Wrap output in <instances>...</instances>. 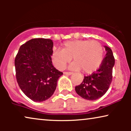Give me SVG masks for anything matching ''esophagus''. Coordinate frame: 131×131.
<instances>
[{
    "mask_svg": "<svg viewBox=\"0 0 131 131\" xmlns=\"http://www.w3.org/2000/svg\"><path fill=\"white\" fill-rule=\"evenodd\" d=\"M64 74L66 75H71L73 74V73L71 72H64Z\"/></svg>",
    "mask_w": 131,
    "mask_h": 131,
    "instance_id": "obj_1",
    "label": "esophagus"
}]
</instances>
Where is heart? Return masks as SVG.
I'll return each mask as SVG.
<instances>
[{
	"mask_svg": "<svg viewBox=\"0 0 131 131\" xmlns=\"http://www.w3.org/2000/svg\"><path fill=\"white\" fill-rule=\"evenodd\" d=\"M70 66L73 70H82L85 73L96 70L103 61L104 49L100 43L95 40H77L66 42L62 49H56L52 54V60L55 67L63 70L71 61Z\"/></svg>",
	"mask_w": 131,
	"mask_h": 131,
	"instance_id": "b5f03b06",
	"label": "heart"
}]
</instances>
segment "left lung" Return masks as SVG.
Instances as JSON below:
<instances>
[{"instance_id": "1", "label": "left lung", "mask_w": 131, "mask_h": 131, "mask_svg": "<svg viewBox=\"0 0 131 131\" xmlns=\"http://www.w3.org/2000/svg\"><path fill=\"white\" fill-rule=\"evenodd\" d=\"M104 47L107 53L99 69L90 76L84 77L82 83L75 87L77 94L85 100L99 99L106 93L112 82L115 60L112 49L107 46Z\"/></svg>"}]
</instances>
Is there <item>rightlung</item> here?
<instances>
[{"instance_id":"right-lung-1","label":"right lung","mask_w":131,"mask_h":131,"mask_svg":"<svg viewBox=\"0 0 131 131\" xmlns=\"http://www.w3.org/2000/svg\"><path fill=\"white\" fill-rule=\"evenodd\" d=\"M53 46L51 39H31L20 46L15 57L18 84L33 101L42 102L51 97L63 74L52 65Z\"/></svg>"}]
</instances>
